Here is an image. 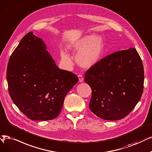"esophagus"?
Listing matches in <instances>:
<instances>
[{
    "label": "esophagus",
    "instance_id": "obj_1",
    "mask_svg": "<svg viewBox=\"0 0 152 152\" xmlns=\"http://www.w3.org/2000/svg\"><path fill=\"white\" fill-rule=\"evenodd\" d=\"M78 78H79V82L81 83V82H83V81L84 79H83V76H82V75H78Z\"/></svg>",
    "mask_w": 152,
    "mask_h": 152
}]
</instances>
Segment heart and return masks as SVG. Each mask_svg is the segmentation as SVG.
Returning <instances> with one entry per match:
<instances>
[{"instance_id":"b5f03b06","label":"heart","mask_w":152,"mask_h":152,"mask_svg":"<svg viewBox=\"0 0 152 152\" xmlns=\"http://www.w3.org/2000/svg\"><path fill=\"white\" fill-rule=\"evenodd\" d=\"M69 48L75 52H79L76 56L77 64L84 68H90L102 58L104 49V44L102 37L93 35L83 36L71 43ZM62 60L67 66L72 65V61L66 52L61 51Z\"/></svg>"}]
</instances>
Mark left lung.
Segmentation results:
<instances>
[{
    "mask_svg": "<svg viewBox=\"0 0 152 152\" xmlns=\"http://www.w3.org/2000/svg\"><path fill=\"white\" fill-rule=\"evenodd\" d=\"M85 81L92 90L89 109L106 120H118L135 107L143 90L144 69L136 49L111 54L88 69Z\"/></svg>",
    "mask_w": 152,
    "mask_h": 152,
    "instance_id": "obj_1",
    "label": "left lung"
}]
</instances>
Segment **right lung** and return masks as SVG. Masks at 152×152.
<instances>
[{"label": "right lung", "instance_id": "obj_1", "mask_svg": "<svg viewBox=\"0 0 152 152\" xmlns=\"http://www.w3.org/2000/svg\"><path fill=\"white\" fill-rule=\"evenodd\" d=\"M7 81L10 98L22 113L32 120L46 121L59 115L78 77L59 69L42 39L30 32L10 56Z\"/></svg>", "mask_w": 152, "mask_h": 152}]
</instances>
